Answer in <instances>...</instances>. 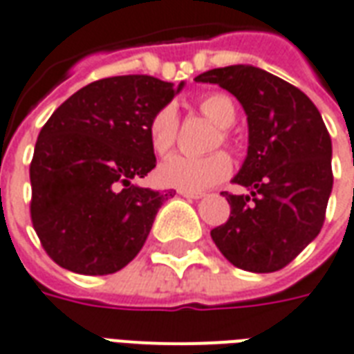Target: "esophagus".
<instances>
[{"label":"esophagus","mask_w":354,"mask_h":354,"mask_svg":"<svg viewBox=\"0 0 354 354\" xmlns=\"http://www.w3.org/2000/svg\"><path fill=\"white\" fill-rule=\"evenodd\" d=\"M179 194L185 198H192V200H200V198H204V192H190V190H179Z\"/></svg>","instance_id":"esophagus-1"}]
</instances>
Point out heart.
Returning a JSON list of instances; mask_svg holds the SVG:
<instances>
[{
    "label": "heart",
    "instance_id": "b5f03b06",
    "mask_svg": "<svg viewBox=\"0 0 354 354\" xmlns=\"http://www.w3.org/2000/svg\"><path fill=\"white\" fill-rule=\"evenodd\" d=\"M198 109L202 114L212 120L213 124L223 127V142H229L230 125L236 120V106L229 95L213 93L205 95L198 102ZM179 133V116L173 106H164L152 116L149 124V141L156 154H167L173 149ZM232 171V160L227 152H213L207 156H185V154H173L164 160L158 167V181L164 187H173L179 190H205L227 179Z\"/></svg>",
    "mask_w": 354,
    "mask_h": 354
}]
</instances>
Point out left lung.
Wrapping results in <instances>:
<instances>
[{
  "instance_id": "1",
  "label": "left lung",
  "mask_w": 354,
  "mask_h": 354,
  "mask_svg": "<svg viewBox=\"0 0 354 354\" xmlns=\"http://www.w3.org/2000/svg\"><path fill=\"white\" fill-rule=\"evenodd\" d=\"M236 97L248 116V156L229 194L230 217L212 230L219 252L238 269L274 272L293 261L324 225L332 192V139L309 97L250 64L196 76Z\"/></svg>"
}]
</instances>
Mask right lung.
<instances>
[{
	"label": "right lung",
	"mask_w": 354,
	"mask_h": 354,
	"mask_svg": "<svg viewBox=\"0 0 354 354\" xmlns=\"http://www.w3.org/2000/svg\"><path fill=\"white\" fill-rule=\"evenodd\" d=\"M183 85L141 74L104 77L74 93L41 127L30 164V215L62 269L112 274L141 252L173 192L133 179L156 167L149 124Z\"/></svg>",
	"instance_id": "add662e5"
}]
</instances>
